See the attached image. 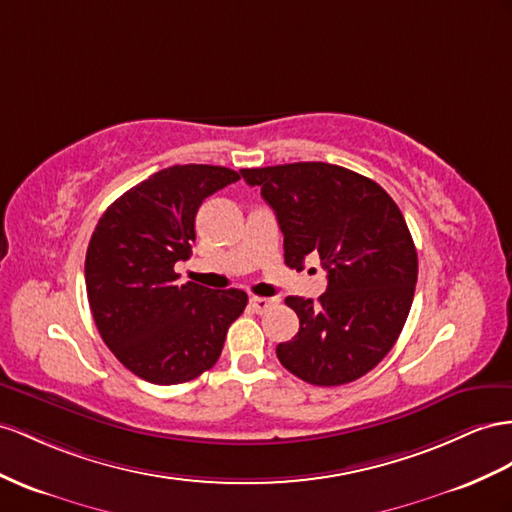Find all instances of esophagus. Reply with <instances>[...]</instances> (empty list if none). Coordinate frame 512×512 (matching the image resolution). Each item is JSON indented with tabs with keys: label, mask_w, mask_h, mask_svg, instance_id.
<instances>
[{
	"label": "esophagus",
	"mask_w": 512,
	"mask_h": 512,
	"mask_svg": "<svg viewBox=\"0 0 512 512\" xmlns=\"http://www.w3.org/2000/svg\"><path fill=\"white\" fill-rule=\"evenodd\" d=\"M277 303H279L277 298H264V296L251 298V307H253V311H257V313H266L268 309H272Z\"/></svg>",
	"instance_id": "1"
}]
</instances>
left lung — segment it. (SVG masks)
I'll use <instances>...</instances> for the list:
<instances>
[{
  "instance_id": "left-lung-1",
  "label": "left lung",
  "mask_w": 512,
  "mask_h": 512,
  "mask_svg": "<svg viewBox=\"0 0 512 512\" xmlns=\"http://www.w3.org/2000/svg\"><path fill=\"white\" fill-rule=\"evenodd\" d=\"M283 231L285 264L320 257L326 292L287 296L298 333L277 346L285 370L320 387L357 381L396 344L411 311L417 251L400 207L376 181L326 162L242 168Z\"/></svg>"
}]
</instances>
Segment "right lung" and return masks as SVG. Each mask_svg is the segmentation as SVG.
Masks as SVG:
<instances>
[{"instance_id":"right-lung-1","label":"right lung","mask_w":512,"mask_h":512,"mask_svg":"<svg viewBox=\"0 0 512 512\" xmlns=\"http://www.w3.org/2000/svg\"><path fill=\"white\" fill-rule=\"evenodd\" d=\"M240 175L225 166H168L119 196L97 222L86 251V292L99 335L129 372L179 385L218 361L248 296L179 285L194 218L209 194Z\"/></svg>"}]
</instances>
